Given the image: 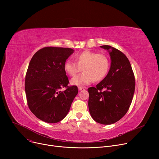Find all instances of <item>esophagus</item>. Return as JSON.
<instances>
[{"label":"esophagus","instance_id":"obj_1","mask_svg":"<svg viewBox=\"0 0 159 159\" xmlns=\"http://www.w3.org/2000/svg\"><path fill=\"white\" fill-rule=\"evenodd\" d=\"M78 89H79V90H80V91H83V90L85 89V88L82 87V86H79Z\"/></svg>","mask_w":159,"mask_h":159}]
</instances>
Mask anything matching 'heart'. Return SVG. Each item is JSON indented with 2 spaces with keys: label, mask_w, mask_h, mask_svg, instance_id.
Here are the masks:
<instances>
[{
  "label": "heart",
  "mask_w": 159,
  "mask_h": 159,
  "mask_svg": "<svg viewBox=\"0 0 159 159\" xmlns=\"http://www.w3.org/2000/svg\"><path fill=\"white\" fill-rule=\"evenodd\" d=\"M75 62L67 60L64 64L66 73L71 77H74L81 71L82 74L71 80V84L76 86H84L90 84L93 80H102L109 71L110 62L108 57L102 53L86 50L75 55Z\"/></svg>",
  "instance_id": "b5f03b06"
}]
</instances>
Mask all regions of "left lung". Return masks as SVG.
Listing matches in <instances>:
<instances>
[{
    "label": "left lung",
    "mask_w": 159,
    "mask_h": 159,
    "mask_svg": "<svg viewBox=\"0 0 159 159\" xmlns=\"http://www.w3.org/2000/svg\"><path fill=\"white\" fill-rule=\"evenodd\" d=\"M107 50L111 66L106 77L96 87L88 89V107L93 119L102 124L119 121L128 112L135 82L131 64L122 52L108 45L101 46Z\"/></svg>",
    "instance_id": "left-lung-1"
}]
</instances>
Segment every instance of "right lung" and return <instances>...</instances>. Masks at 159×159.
I'll return each instance as SVG.
<instances>
[{
    "instance_id": "right-lung-1",
    "label": "right lung",
    "mask_w": 159,
    "mask_h": 159,
    "mask_svg": "<svg viewBox=\"0 0 159 159\" xmlns=\"http://www.w3.org/2000/svg\"><path fill=\"white\" fill-rule=\"evenodd\" d=\"M74 50L68 48L45 47L30 62L25 79V91L31 111L41 120L57 123L70 111L78 93L77 86H69L64 69ZM65 88L64 91L60 89Z\"/></svg>"
}]
</instances>
